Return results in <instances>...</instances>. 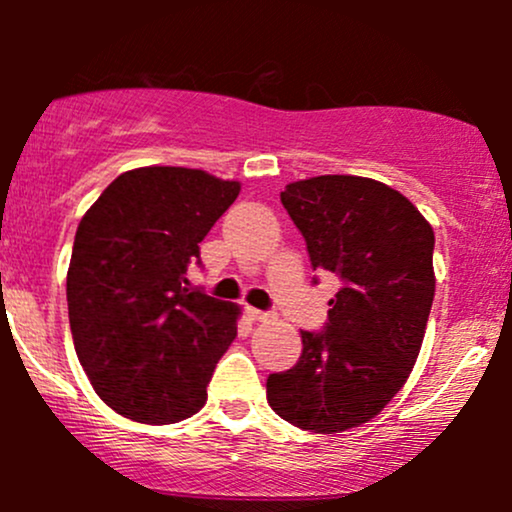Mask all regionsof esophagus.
Listing matches in <instances>:
<instances>
[{
	"label": "esophagus",
	"mask_w": 512,
	"mask_h": 512,
	"mask_svg": "<svg viewBox=\"0 0 512 512\" xmlns=\"http://www.w3.org/2000/svg\"><path fill=\"white\" fill-rule=\"evenodd\" d=\"M245 313H248L250 320H255V322H267V320H272V313H267V310L245 308Z\"/></svg>",
	"instance_id": "34e87169"
}]
</instances>
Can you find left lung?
I'll list each match as a JSON object with an SVG mask.
<instances>
[{
  "label": "left lung",
  "mask_w": 512,
  "mask_h": 512,
  "mask_svg": "<svg viewBox=\"0 0 512 512\" xmlns=\"http://www.w3.org/2000/svg\"><path fill=\"white\" fill-rule=\"evenodd\" d=\"M313 269L339 276L325 330L301 332L303 354L267 378L289 424L342 433L378 416L407 383L436 293L433 228L397 190L358 175H320L281 192Z\"/></svg>",
  "instance_id": "1"
}]
</instances>
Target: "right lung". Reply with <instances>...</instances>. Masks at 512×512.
I'll return each mask as SVG.
<instances>
[{"mask_svg": "<svg viewBox=\"0 0 512 512\" xmlns=\"http://www.w3.org/2000/svg\"><path fill=\"white\" fill-rule=\"evenodd\" d=\"M240 182L195 168L117 175L76 228L67 272L74 349L96 395L139 424H178L207 402L240 308L190 289L199 243Z\"/></svg>", "mask_w": 512, "mask_h": 512, "instance_id": "right-lung-1", "label": "right lung"}]
</instances>
